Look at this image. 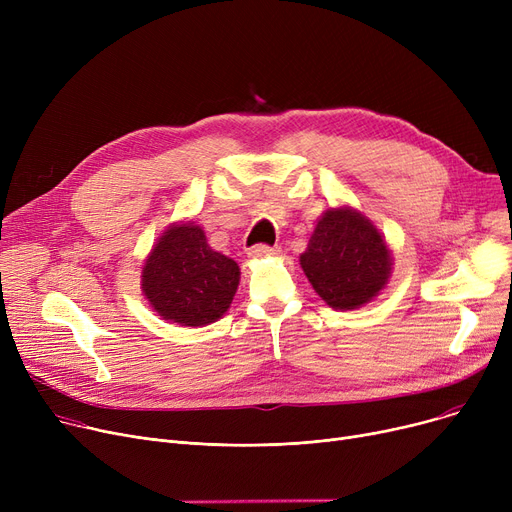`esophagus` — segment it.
<instances>
[{
    "label": "esophagus",
    "instance_id": "obj_1",
    "mask_svg": "<svg viewBox=\"0 0 512 512\" xmlns=\"http://www.w3.org/2000/svg\"><path fill=\"white\" fill-rule=\"evenodd\" d=\"M276 249L270 245H255L253 249H249V257H267V255H274Z\"/></svg>",
    "mask_w": 512,
    "mask_h": 512
}]
</instances>
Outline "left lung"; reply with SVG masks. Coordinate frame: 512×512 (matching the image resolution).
<instances>
[{"mask_svg":"<svg viewBox=\"0 0 512 512\" xmlns=\"http://www.w3.org/2000/svg\"><path fill=\"white\" fill-rule=\"evenodd\" d=\"M390 251L382 234L353 209L324 213L301 255L315 292L334 309H357L388 284Z\"/></svg>","mask_w":512,"mask_h":512,"instance_id":"8db88e82","label":"left lung"}]
</instances>
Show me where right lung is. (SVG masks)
Listing matches in <instances>:
<instances>
[{
  "instance_id": "add662e5",
  "label": "right lung",
  "mask_w": 512,
  "mask_h": 512,
  "mask_svg": "<svg viewBox=\"0 0 512 512\" xmlns=\"http://www.w3.org/2000/svg\"><path fill=\"white\" fill-rule=\"evenodd\" d=\"M238 276L236 261L213 251L199 226L182 224L157 240L143 267V292L164 319L207 326L228 311Z\"/></svg>"
}]
</instances>
